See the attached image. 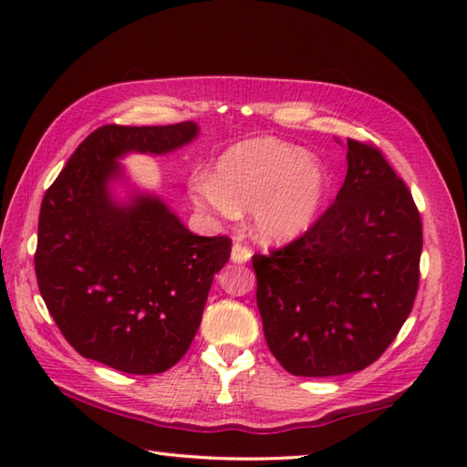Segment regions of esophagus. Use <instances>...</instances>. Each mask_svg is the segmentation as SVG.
Returning <instances> with one entry per match:
<instances>
[{
  "mask_svg": "<svg viewBox=\"0 0 467 467\" xmlns=\"http://www.w3.org/2000/svg\"><path fill=\"white\" fill-rule=\"evenodd\" d=\"M231 259H233V264H247L251 259V249L244 247V244H241V243H234Z\"/></svg>",
  "mask_w": 467,
  "mask_h": 467,
  "instance_id": "1",
  "label": "esophagus"
}]
</instances>
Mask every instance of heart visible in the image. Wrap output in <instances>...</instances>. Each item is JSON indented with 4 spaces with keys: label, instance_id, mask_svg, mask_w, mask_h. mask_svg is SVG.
<instances>
[{
    "label": "heart",
    "instance_id": "heart-1",
    "mask_svg": "<svg viewBox=\"0 0 467 467\" xmlns=\"http://www.w3.org/2000/svg\"><path fill=\"white\" fill-rule=\"evenodd\" d=\"M193 202L220 218L253 210V231L270 244L303 236L319 218L329 177L317 156L274 138L244 140L218 158L216 175L192 177Z\"/></svg>",
    "mask_w": 467,
    "mask_h": 467
}]
</instances>
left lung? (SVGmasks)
<instances>
[{
    "mask_svg": "<svg viewBox=\"0 0 467 467\" xmlns=\"http://www.w3.org/2000/svg\"><path fill=\"white\" fill-rule=\"evenodd\" d=\"M346 148L344 185L326 214L284 249L253 255L267 348L296 377L373 365L412 311L420 278L412 193L377 148Z\"/></svg>",
    "mask_w": 467,
    "mask_h": 467,
    "instance_id": "obj_1",
    "label": "left lung"
}]
</instances>
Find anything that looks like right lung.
<instances>
[{
    "label": "right lung",
    "instance_id": "1",
    "mask_svg": "<svg viewBox=\"0 0 467 467\" xmlns=\"http://www.w3.org/2000/svg\"><path fill=\"white\" fill-rule=\"evenodd\" d=\"M197 136L193 121L105 125L47 189L36 282L63 337L84 358L154 375L192 346L214 274L231 257V239L193 234L161 195L133 187L119 161L171 154Z\"/></svg>",
    "mask_w": 467,
    "mask_h": 467
}]
</instances>
